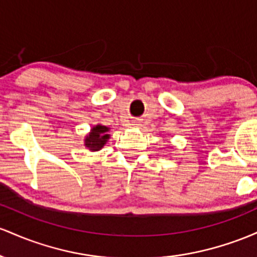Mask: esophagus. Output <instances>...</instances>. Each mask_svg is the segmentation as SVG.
<instances>
[{"mask_svg":"<svg viewBox=\"0 0 257 257\" xmlns=\"http://www.w3.org/2000/svg\"><path fill=\"white\" fill-rule=\"evenodd\" d=\"M132 125H134V126H140V125H141V123H140V122H137V121H135V122H134V123H132Z\"/></svg>","mask_w":257,"mask_h":257,"instance_id":"obj_1","label":"esophagus"}]
</instances>
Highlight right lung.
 Returning <instances> with one entry per match:
<instances>
[{
  "mask_svg": "<svg viewBox=\"0 0 257 257\" xmlns=\"http://www.w3.org/2000/svg\"><path fill=\"white\" fill-rule=\"evenodd\" d=\"M108 131L109 127H106V126H94V127L91 130V134L86 137L85 146L88 147V149H91V151L93 152L102 149V147L104 146L109 138V135L106 134Z\"/></svg>",
  "mask_w": 257,
  "mask_h": 257,
  "instance_id": "add662e5",
  "label": "right lung"
}]
</instances>
